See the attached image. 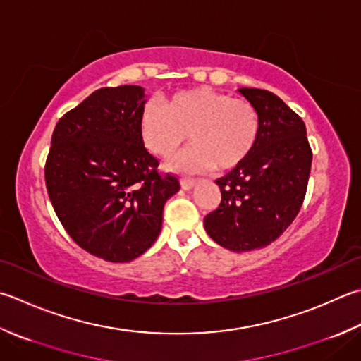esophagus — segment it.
Listing matches in <instances>:
<instances>
[{
	"mask_svg": "<svg viewBox=\"0 0 361 361\" xmlns=\"http://www.w3.org/2000/svg\"><path fill=\"white\" fill-rule=\"evenodd\" d=\"M195 185L194 178H181V188L183 189H190Z\"/></svg>",
	"mask_w": 361,
	"mask_h": 361,
	"instance_id": "esophagus-1",
	"label": "esophagus"
}]
</instances>
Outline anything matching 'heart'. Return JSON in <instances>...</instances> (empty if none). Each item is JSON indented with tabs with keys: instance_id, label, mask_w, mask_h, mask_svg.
<instances>
[{
	"instance_id": "obj_1",
	"label": "heart",
	"mask_w": 361,
	"mask_h": 361,
	"mask_svg": "<svg viewBox=\"0 0 361 361\" xmlns=\"http://www.w3.org/2000/svg\"><path fill=\"white\" fill-rule=\"evenodd\" d=\"M145 147L169 159L188 140L194 145L176 161L183 171H231L249 159L261 133L258 109L245 98L211 87L180 90L164 106L147 102L139 117Z\"/></svg>"
}]
</instances>
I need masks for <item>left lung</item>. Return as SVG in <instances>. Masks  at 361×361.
<instances>
[{"label":"left lung","instance_id":"1","mask_svg":"<svg viewBox=\"0 0 361 361\" xmlns=\"http://www.w3.org/2000/svg\"><path fill=\"white\" fill-rule=\"evenodd\" d=\"M239 92L258 109L259 139L244 164L216 180L222 199L204 216L208 235L238 253L263 249L293 224L313 159L305 123L281 98L264 89Z\"/></svg>","mask_w":361,"mask_h":361}]
</instances>
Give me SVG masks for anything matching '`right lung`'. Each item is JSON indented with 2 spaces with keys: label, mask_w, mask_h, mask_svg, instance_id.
<instances>
[{
  "label": "right lung",
  "mask_w": 361,
  "mask_h": 361,
  "mask_svg": "<svg viewBox=\"0 0 361 361\" xmlns=\"http://www.w3.org/2000/svg\"><path fill=\"white\" fill-rule=\"evenodd\" d=\"M144 89L102 87L66 112L45 162L49 200L73 241L98 258L126 263L157 241L164 203L180 189L159 172L139 131Z\"/></svg>",
  "instance_id": "1"
}]
</instances>
